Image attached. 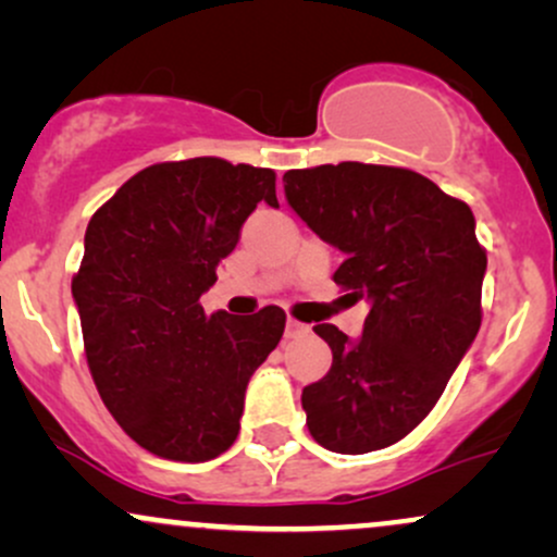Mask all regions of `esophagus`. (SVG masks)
<instances>
[{
  "instance_id": "34e87169",
  "label": "esophagus",
  "mask_w": 557,
  "mask_h": 557,
  "mask_svg": "<svg viewBox=\"0 0 557 557\" xmlns=\"http://www.w3.org/2000/svg\"><path fill=\"white\" fill-rule=\"evenodd\" d=\"M306 332H309V327H306L304 322H296V319H287L285 337H300V335H306Z\"/></svg>"
}]
</instances>
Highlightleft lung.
Instances as JSON below:
<instances>
[{"label": "left lung", "mask_w": 557, "mask_h": 557, "mask_svg": "<svg viewBox=\"0 0 557 557\" xmlns=\"http://www.w3.org/2000/svg\"><path fill=\"white\" fill-rule=\"evenodd\" d=\"M283 183L293 212L345 253L332 280L372 306L359 341L314 327L332 367L304 387L306 424L332 453L380 450L424 421L482 324L474 214L430 177L385 164L287 170Z\"/></svg>", "instance_id": "1"}]
</instances>
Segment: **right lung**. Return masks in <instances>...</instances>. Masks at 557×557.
Here are the masks:
<instances>
[{"label": "right lung", "mask_w": 557, "mask_h": 557, "mask_svg": "<svg viewBox=\"0 0 557 557\" xmlns=\"http://www.w3.org/2000/svg\"><path fill=\"white\" fill-rule=\"evenodd\" d=\"M259 201L280 207L272 170L196 157L140 170L86 227L73 298L88 369L114 421L168 461L235 443L248 380L283 337L280 306L198 304Z\"/></svg>", "instance_id": "obj_1"}]
</instances>
